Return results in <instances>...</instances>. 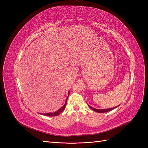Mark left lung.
<instances>
[{"label": "left lung", "mask_w": 148, "mask_h": 148, "mask_svg": "<svg viewBox=\"0 0 148 148\" xmlns=\"http://www.w3.org/2000/svg\"><path fill=\"white\" fill-rule=\"evenodd\" d=\"M117 106V107H118ZM112 107V108H110V109H95V108H93V107H91V106H89V107H90V108L92 109V110H93L94 111H95V112H98V113H104V112H109V111H110V110H113V109H115L116 107Z\"/></svg>", "instance_id": "1"}]
</instances>
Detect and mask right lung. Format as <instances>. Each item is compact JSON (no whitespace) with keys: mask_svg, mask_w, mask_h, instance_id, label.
Returning <instances> with one entry per match:
<instances>
[{"mask_svg":"<svg viewBox=\"0 0 148 148\" xmlns=\"http://www.w3.org/2000/svg\"><path fill=\"white\" fill-rule=\"evenodd\" d=\"M67 99H68V97L66 98L65 103L64 106H62L60 109H59L58 110H57L56 112H51V113H46V114H41V115H46V116H49V117H54V116H57L58 115H59L62 111H63L65 107H66V102H67Z\"/></svg>","mask_w":148,"mask_h":148,"instance_id":"1","label":"right lung"}]
</instances>
